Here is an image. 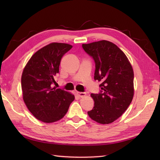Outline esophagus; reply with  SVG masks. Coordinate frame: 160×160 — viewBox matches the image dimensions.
I'll list each match as a JSON object with an SVG mask.
<instances>
[{
    "label": "esophagus",
    "instance_id": "obj_1",
    "mask_svg": "<svg viewBox=\"0 0 160 160\" xmlns=\"http://www.w3.org/2000/svg\"><path fill=\"white\" fill-rule=\"evenodd\" d=\"M76 95L80 98H83L86 96V93H84V92H77Z\"/></svg>",
    "mask_w": 160,
    "mask_h": 160
}]
</instances>
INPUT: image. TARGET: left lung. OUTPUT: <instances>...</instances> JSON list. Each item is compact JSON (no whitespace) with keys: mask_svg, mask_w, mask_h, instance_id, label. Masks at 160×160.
Masks as SVG:
<instances>
[{"mask_svg":"<svg viewBox=\"0 0 160 160\" xmlns=\"http://www.w3.org/2000/svg\"><path fill=\"white\" fill-rule=\"evenodd\" d=\"M84 50L96 63L94 79L101 82V92L91 93L92 110L87 112L93 120L108 124L127 109L134 96V73L124 53L108 40L82 44Z\"/></svg>","mask_w":160,"mask_h":160,"instance_id":"obj_1","label":"left lung"}]
</instances>
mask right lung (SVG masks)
<instances>
[{
  "label": "right lung",
  "mask_w": 160,
  "mask_h": 160,
  "mask_svg": "<svg viewBox=\"0 0 160 160\" xmlns=\"http://www.w3.org/2000/svg\"><path fill=\"white\" fill-rule=\"evenodd\" d=\"M72 47L67 43H50L37 51L23 69V101L33 116L42 122L61 120L75 99L72 93L52 87L61 59Z\"/></svg>",
  "instance_id": "right-lung-1"
}]
</instances>
